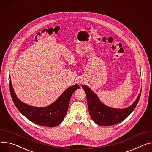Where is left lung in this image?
<instances>
[{"label":"left lung","instance_id":"8db88e82","mask_svg":"<svg viewBox=\"0 0 152 152\" xmlns=\"http://www.w3.org/2000/svg\"><path fill=\"white\" fill-rule=\"evenodd\" d=\"M86 94L88 107L92 119L101 126H110L118 124L129 115L136 108L141 97V90L136 100L125 108H114L103 104L97 95L86 85H82Z\"/></svg>","mask_w":152,"mask_h":152}]
</instances>
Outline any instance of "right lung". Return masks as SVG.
Returning a JSON list of instances; mask_svg holds the SVG:
<instances>
[{
	"label": "right lung",
	"mask_w": 152,
	"mask_h": 152,
	"mask_svg": "<svg viewBox=\"0 0 152 152\" xmlns=\"http://www.w3.org/2000/svg\"><path fill=\"white\" fill-rule=\"evenodd\" d=\"M79 88L78 85L70 86L52 104L45 107H37L20 100L13 89L11 78L10 81L11 96L19 112L32 122L48 127H54L62 122L67 114L71 96Z\"/></svg>",
	"instance_id": "add662e5"
}]
</instances>
